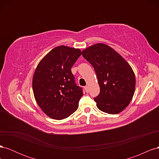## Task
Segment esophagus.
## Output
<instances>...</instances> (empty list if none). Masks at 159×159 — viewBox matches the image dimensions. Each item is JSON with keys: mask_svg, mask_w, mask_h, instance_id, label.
<instances>
[{"mask_svg": "<svg viewBox=\"0 0 159 159\" xmlns=\"http://www.w3.org/2000/svg\"><path fill=\"white\" fill-rule=\"evenodd\" d=\"M84 89H85L86 92H88V91H89V88H88V86H85Z\"/></svg>", "mask_w": 159, "mask_h": 159, "instance_id": "esophagus-1", "label": "esophagus"}]
</instances>
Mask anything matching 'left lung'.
Listing matches in <instances>:
<instances>
[{
    "mask_svg": "<svg viewBox=\"0 0 159 159\" xmlns=\"http://www.w3.org/2000/svg\"><path fill=\"white\" fill-rule=\"evenodd\" d=\"M97 75L100 93L94 98L98 108L109 114L125 109L134 93L135 76L131 67L110 46L96 44L82 51Z\"/></svg>",
    "mask_w": 159,
    "mask_h": 159,
    "instance_id": "obj_1",
    "label": "left lung"
}]
</instances>
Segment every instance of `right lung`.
Returning a JSON list of instances; mask_svg holds the SVG:
<instances>
[{
	"label": "right lung",
	"instance_id": "obj_1",
	"mask_svg": "<svg viewBox=\"0 0 159 159\" xmlns=\"http://www.w3.org/2000/svg\"><path fill=\"white\" fill-rule=\"evenodd\" d=\"M81 54L80 49L60 46L48 53L36 67L34 95L41 109L52 119L68 117L78 108L83 91L77 86L71 68Z\"/></svg>",
	"mask_w": 159,
	"mask_h": 159
}]
</instances>
